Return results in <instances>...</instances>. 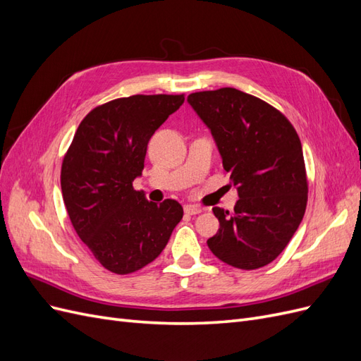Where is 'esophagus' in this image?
Listing matches in <instances>:
<instances>
[{
  "label": "esophagus",
  "mask_w": 361,
  "mask_h": 361,
  "mask_svg": "<svg viewBox=\"0 0 361 361\" xmlns=\"http://www.w3.org/2000/svg\"><path fill=\"white\" fill-rule=\"evenodd\" d=\"M183 212L187 215H197V214L203 212V207L197 206V204H185Z\"/></svg>",
  "instance_id": "1"
}]
</instances>
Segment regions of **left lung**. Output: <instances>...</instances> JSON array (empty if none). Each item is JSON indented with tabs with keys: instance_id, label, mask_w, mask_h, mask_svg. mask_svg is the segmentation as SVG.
<instances>
[{
	"instance_id": "1",
	"label": "left lung",
	"mask_w": 361,
	"mask_h": 361,
	"mask_svg": "<svg viewBox=\"0 0 361 361\" xmlns=\"http://www.w3.org/2000/svg\"><path fill=\"white\" fill-rule=\"evenodd\" d=\"M188 102L211 129L239 195L232 214L212 209L220 228L207 247L231 267H265L286 248L307 206L297 130L277 108L233 87L191 93Z\"/></svg>"
}]
</instances>
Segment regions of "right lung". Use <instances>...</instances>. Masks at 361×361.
<instances>
[{
    "label": "right lung",
    "mask_w": 361,
    "mask_h": 361,
    "mask_svg": "<svg viewBox=\"0 0 361 361\" xmlns=\"http://www.w3.org/2000/svg\"><path fill=\"white\" fill-rule=\"evenodd\" d=\"M183 101L185 94H134L97 105L63 158L61 192L71 223L114 274L154 262L182 220L176 200L147 202L133 182L145 169L150 137Z\"/></svg>",
    "instance_id": "obj_1"
}]
</instances>
